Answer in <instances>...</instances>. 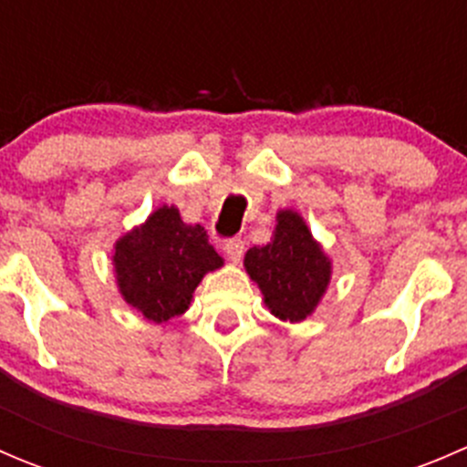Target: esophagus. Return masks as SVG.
<instances>
[{
  "label": "esophagus",
  "mask_w": 467,
  "mask_h": 467,
  "mask_svg": "<svg viewBox=\"0 0 467 467\" xmlns=\"http://www.w3.org/2000/svg\"><path fill=\"white\" fill-rule=\"evenodd\" d=\"M244 246H246V244H244V239H228V242H225V246H223V251H225V255H228V260L230 262H239V260H242Z\"/></svg>",
  "instance_id": "obj_1"
}]
</instances>
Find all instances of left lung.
I'll return each instance as SVG.
<instances>
[{"label": "left lung", "instance_id": "8db88e82", "mask_svg": "<svg viewBox=\"0 0 467 467\" xmlns=\"http://www.w3.org/2000/svg\"><path fill=\"white\" fill-rule=\"evenodd\" d=\"M244 266L260 285L268 309L291 323L303 321L314 312L332 273L329 260L314 242L303 216L291 210L277 214L273 239L266 246H253Z\"/></svg>", "mask_w": 467, "mask_h": 467}]
</instances>
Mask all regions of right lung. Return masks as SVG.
<instances>
[{"instance_id": "obj_1", "label": "right lung", "mask_w": 467, "mask_h": 467, "mask_svg": "<svg viewBox=\"0 0 467 467\" xmlns=\"http://www.w3.org/2000/svg\"><path fill=\"white\" fill-rule=\"evenodd\" d=\"M112 260L124 300L153 323L185 312L205 273L223 266L203 225L182 223L176 207L167 205L124 234Z\"/></svg>"}]
</instances>
